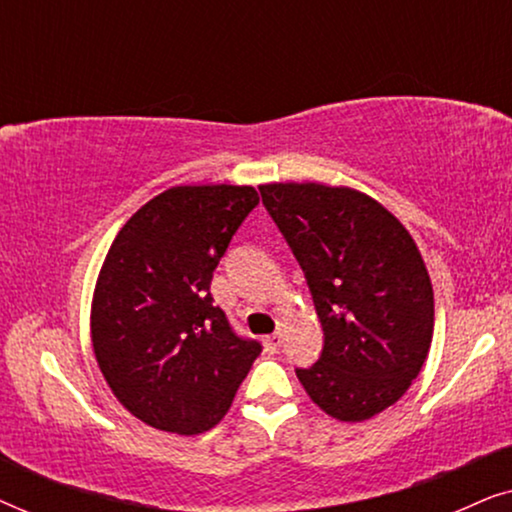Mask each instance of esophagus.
<instances>
[{
    "instance_id": "esophagus-1",
    "label": "esophagus",
    "mask_w": 512,
    "mask_h": 512,
    "mask_svg": "<svg viewBox=\"0 0 512 512\" xmlns=\"http://www.w3.org/2000/svg\"><path fill=\"white\" fill-rule=\"evenodd\" d=\"M263 345H265V352L275 354V352H277V349H279V347H282V333H272V335H265Z\"/></svg>"
}]
</instances>
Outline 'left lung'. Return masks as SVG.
Returning a JSON list of instances; mask_svg holds the SVG:
<instances>
[{
    "label": "left lung",
    "instance_id": "8db88e82",
    "mask_svg": "<svg viewBox=\"0 0 512 512\" xmlns=\"http://www.w3.org/2000/svg\"><path fill=\"white\" fill-rule=\"evenodd\" d=\"M261 198L291 244L324 328V352L296 370L307 396L338 422L394 405L433 338V286L422 251L382 202L349 186L263 184Z\"/></svg>",
    "mask_w": 512,
    "mask_h": 512
}]
</instances>
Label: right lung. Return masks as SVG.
<instances>
[{"mask_svg": "<svg viewBox=\"0 0 512 512\" xmlns=\"http://www.w3.org/2000/svg\"><path fill=\"white\" fill-rule=\"evenodd\" d=\"M256 205L254 186L167 188L125 221L104 256L90 305L93 352L123 408L153 429H212L261 354L256 340L237 338L209 291Z\"/></svg>", "mask_w": 512, "mask_h": 512, "instance_id": "obj_1", "label": "right lung"}]
</instances>
